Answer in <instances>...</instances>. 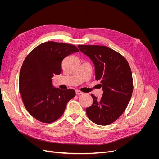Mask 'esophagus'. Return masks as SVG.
Wrapping results in <instances>:
<instances>
[{"mask_svg":"<svg viewBox=\"0 0 159 159\" xmlns=\"http://www.w3.org/2000/svg\"><path fill=\"white\" fill-rule=\"evenodd\" d=\"M83 93L82 92V91H79V90H77L76 91V94L77 95H81V94H82Z\"/></svg>","mask_w":159,"mask_h":159,"instance_id":"1","label":"esophagus"}]
</instances>
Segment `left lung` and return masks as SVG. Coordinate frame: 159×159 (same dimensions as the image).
<instances>
[{
	"label": "left lung",
	"instance_id": "obj_1",
	"mask_svg": "<svg viewBox=\"0 0 159 159\" xmlns=\"http://www.w3.org/2000/svg\"><path fill=\"white\" fill-rule=\"evenodd\" d=\"M80 51L95 65V79L100 80L103 95L97 99L91 95L93 102L86 108V114L93 122L101 126L117 120L128 105L133 90L130 66L119 53L109 47L79 45Z\"/></svg>",
	"mask_w": 159,
	"mask_h": 159
}]
</instances>
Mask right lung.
Here are the masks:
<instances>
[{
	"instance_id": "add662e5",
	"label": "right lung",
	"mask_w": 159,
	"mask_h": 159,
	"mask_svg": "<svg viewBox=\"0 0 159 159\" xmlns=\"http://www.w3.org/2000/svg\"><path fill=\"white\" fill-rule=\"evenodd\" d=\"M79 52L74 45L49 41L37 46L25 58L20 71L19 92L26 109L39 121L52 123L59 119L75 96L73 89L55 88L52 77L61 73L66 57Z\"/></svg>"
}]
</instances>
